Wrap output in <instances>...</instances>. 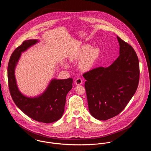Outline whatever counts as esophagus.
I'll return each mask as SVG.
<instances>
[{
	"mask_svg": "<svg viewBox=\"0 0 151 151\" xmlns=\"http://www.w3.org/2000/svg\"><path fill=\"white\" fill-rule=\"evenodd\" d=\"M83 83V81H82V79L81 78H77L76 81H75V84L77 85V86H79V85H81Z\"/></svg>",
	"mask_w": 151,
	"mask_h": 151,
	"instance_id": "obj_1",
	"label": "esophagus"
}]
</instances>
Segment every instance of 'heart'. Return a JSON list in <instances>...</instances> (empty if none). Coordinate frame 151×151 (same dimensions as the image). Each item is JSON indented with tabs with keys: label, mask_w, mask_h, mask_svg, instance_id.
Here are the masks:
<instances>
[{
	"label": "heart",
	"mask_w": 151,
	"mask_h": 151,
	"mask_svg": "<svg viewBox=\"0 0 151 151\" xmlns=\"http://www.w3.org/2000/svg\"><path fill=\"white\" fill-rule=\"evenodd\" d=\"M101 54V50L98 47H93L89 45H85L80 47L78 52L71 60L81 59L79 63V68L84 71L89 70L93 66L95 62ZM68 66L67 65H65Z\"/></svg>",
	"instance_id": "heart-1"
}]
</instances>
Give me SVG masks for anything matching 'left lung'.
<instances>
[{"label":"left lung","mask_w":151,"mask_h":151,"mask_svg":"<svg viewBox=\"0 0 151 151\" xmlns=\"http://www.w3.org/2000/svg\"><path fill=\"white\" fill-rule=\"evenodd\" d=\"M117 38L120 46L117 59L108 67H99L83 74L89 113L99 120L118 115L135 93L139 83L137 55L129 43L118 36Z\"/></svg>","instance_id":"8db88e82"}]
</instances>
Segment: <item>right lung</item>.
<instances>
[{
    "label": "right lung",
    "mask_w": 151,
    "mask_h": 151,
    "mask_svg": "<svg viewBox=\"0 0 151 151\" xmlns=\"http://www.w3.org/2000/svg\"><path fill=\"white\" fill-rule=\"evenodd\" d=\"M39 42L38 40H26L12 53L7 67L9 88L14 102L23 113L37 122L50 123L59 120L63 114L66 95L72 89L73 78H52L42 93L29 97L20 91L15 76L22 53Z\"/></svg>",
    "instance_id": "add662e5"
}]
</instances>
